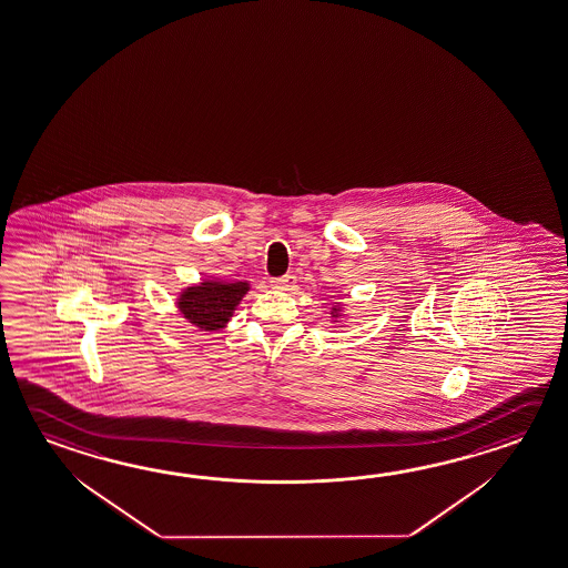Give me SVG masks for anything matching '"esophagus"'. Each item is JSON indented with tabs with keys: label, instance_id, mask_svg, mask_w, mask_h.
I'll return each instance as SVG.
<instances>
[{
	"label": "esophagus",
	"instance_id": "obj_1",
	"mask_svg": "<svg viewBox=\"0 0 568 568\" xmlns=\"http://www.w3.org/2000/svg\"><path fill=\"white\" fill-rule=\"evenodd\" d=\"M295 275H285V277H280V280L271 281V287L280 288V291H288L291 287H295Z\"/></svg>",
	"mask_w": 568,
	"mask_h": 568
}]
</instances>
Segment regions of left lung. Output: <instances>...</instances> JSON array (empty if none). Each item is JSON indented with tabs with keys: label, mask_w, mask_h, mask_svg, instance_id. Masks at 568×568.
<instances>
[{
	"label": "left lung",
	"mask_w": 568,
	"mask_h": 568,
	"mask_svg": "<svg viewBox=\"0 0 568 568\" xmlns=\"http://www.w3.org/2000/svg\"><path fill=\"white\" fill-rule=\"evenodd\" d=\"M341 311H343V307H341V305H335V307L331 308V317H341Z\"/></svg>",
	"instance_id": "1"
}]
</instances>
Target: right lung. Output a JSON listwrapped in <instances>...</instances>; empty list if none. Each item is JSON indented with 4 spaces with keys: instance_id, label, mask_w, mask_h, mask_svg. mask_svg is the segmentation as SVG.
I'll list each match as a JSON object with an SVG mask.
<instances>
[{
    "instance_id": "add662e5",
    "label": "right lung",
    "mask_w": 568,
    "mask_h": 568,
    "mask_svg": "<svg viewBox=\"0 0 568 568\" xmlns=\"http://www.w3.org/2000/svg\"><path fill=\"white\" fill-rule=\"evenodd\" d=\"M247 281L205 280L200 285H191L180 293L178 308L183 318L201 331H220L230 323L233 311L241 298L247 295Z\"/></svg>"
}]
</instances>
